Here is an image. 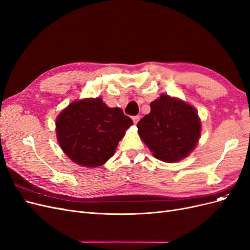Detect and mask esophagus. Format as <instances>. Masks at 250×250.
Returning <instances> with one entry per match:
<instances>
[{
  "instance_id": "esophagus-1",
  "label": "esophagus",
  "mask_w": 250,
  "mask_h": 250,
  "mask_svg": "<svg viewBox=\"0 0 250 250\" xmlns=\"http://www.w3.org/2000/svg\"><path fill=\"white\" fill-rule=\"evenodd\" d=\"M133 118V122H134V124H137L140 120V116L139 115H136V116H133L132 117Z\"/></svg>"
}]
</instances>
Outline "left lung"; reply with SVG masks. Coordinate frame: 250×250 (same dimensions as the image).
Instances as JSON below:
<instances>
[{"instance_id": "8db88e82", "label": "left lung", "mask_w": 250, "mask_h": 250, "mask_svg": "<svg viewBox=\"0 0 250 250\" xmlns=\"http://www.w3.org/2000/svg\"><path fill=\"white\" fill-rule=\"evenodd\" d=\"M137 127L152 155L168 163L187 157L200 135L196 110L166 94L150 104L149 114L137 124Z\"/></svg>"}]
</instances>
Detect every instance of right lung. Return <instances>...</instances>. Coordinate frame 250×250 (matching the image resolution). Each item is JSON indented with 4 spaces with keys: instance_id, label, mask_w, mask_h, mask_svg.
<instances>
[{
    "instance_id": "obj_1",
    "label": "right lung",
    "mask_w": 250,
    "mask_h": 250,
    "mask_svg": "<svg viewBox=\"0 0 250 250\" xmlns=\"http://www.w3.org/2000/svg\"><path fill=\"white\" fill-rule=\"evenodd\" d=\"M132 125L133 120L122 109L109 108L99 98L70 104L56 122L63 151L77 164L87 167L106 163Z\"/></svg>"
}]
</instances>
